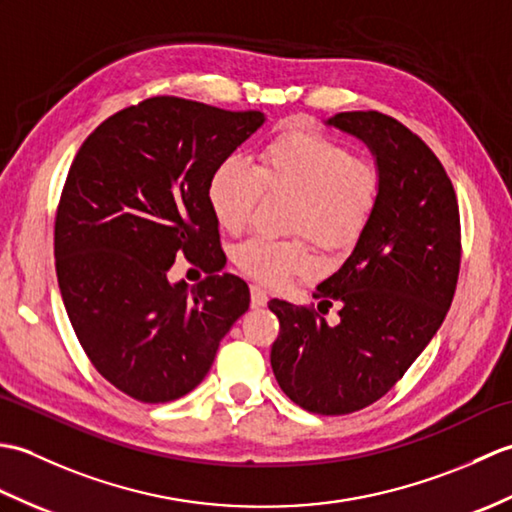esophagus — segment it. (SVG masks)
Masks as SVG:
<instances>
[{
	"instance_id": "34e87169",
	"label": "esophagus",
	"mask_w": 512,
	"mask_h": 512,
	"mask_svg": "<svg viewBox=\"0 0 512 512\" xmlns=\"http://www.w3.org/2000/svg\"><path fill=\"white\" fill-rule=\"evenodd\" d=\"M250 303L253 308H262L268 303V292L262 286H250Z\"/></svg>"
}]
</instances>
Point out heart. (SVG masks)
Instances as JSON below:
<instances>
[{
    "mask_svg": "<svg viewBox=\"0 0 512 512\" xmlns=\"http://www.w3.org/2000/svg\"><path fill=\"white\" fill-rule=\"evenodd\" d=\"M262 191L292 195L288 226L306 233L314 244L341 253L363 235L380 198L378 169L350 156L336 140L290 127L259 151L253 169L239 158H226L206 184V202L215 222L239 233L250 220ZM235 266L262 284L281 286L310 273L314 259L301 237H250L233 253Z\"/></svg>",
    "mask_w": 512,
    "mask_h": 512,
    "instance_id": "heart-1",
    "label": "heart"
}]
</instances>
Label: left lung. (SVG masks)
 Instances as JSON below:
<instances>
[{
	"label": "left lung",
	"instance_id": "left-lung-1",
	"mask_svg": "<svg viewBox=\"0 0 512 512\" xmlns=\"http://www.w3.org/2000/svg\"><path fill=\"white\" fill-rule=\"evenodd\" d=\"M328 125L361 138L376 158L380 198L363 235L317 286L319 311L273 299L279 319L270 365L284 394L321 416H343L383 398L429 345L460 275V209L436 154L396 118L341 112Z\"/></svg>",
	"mask_w": 512,
	"mask_h": 512
}]
</instances>
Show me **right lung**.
<instances>
[{
	"instance_id": "1",
	"label": "right lung",
	"mask_w": 512,
	"mask_h": 512,
	"mask_svg": "<svg viewBox=\"0 0 512 512\" xmlns=\"http://www.w3.org/2000/svg\"><path fill=\"white\" fill-rule=\"evenodd\" d=\"M264 121L154 96L107 118L76 151L54 217L59 290L96 372L123 394L151 405L189 394L248 310L246 281L215 275L226 257L206 184ZM180 252L210 277L171 285Z\"/></svg>"
}]
</instances>
